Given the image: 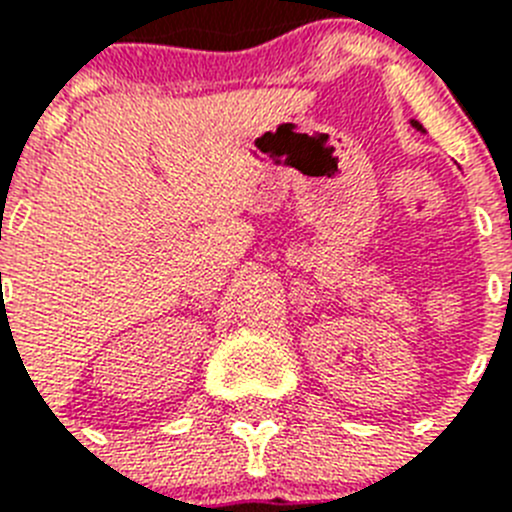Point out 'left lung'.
Here are the masks:
<instances>
[{"mask_svg":"<svg viewBox=\"0 0 512 512\" xmlns=\"http://www.w3.org/2000/svg\"><path fill=\"white\" fill-rule=\"evenodd\" d=\"M413 128H418V130H423V125H420V122H415V120H413Z\"/></svg>","mask_w":512,"mask_h":512,"instance_id":"1","label":"left lung"}]
</instances>
